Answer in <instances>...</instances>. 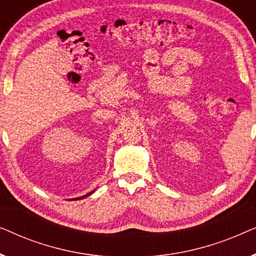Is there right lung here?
<instances>
[{"label":"right lung","instance_id":"right-lung-1","mask_svg":"<svg viewBox=\"0 0 256 256\" xmlns=\"http://www.w3.org/2000/svg\"><path fill=\"white\" fill-rule=\"evenodd\" d=\"M93 192L94 191H92V192H90V194H93ZM90 194H85V196H82V197H79V198H76V200H78V199H82V198H85V197H87V196H90Z\"/></svg>","mask_w":256,"mask_h":256}]
</instances>
